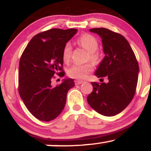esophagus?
I'll list each match as a JSON object with an SVG mask.
<instances>
[{"mask_svg": "<svg viewBox=\"0 0 151 151\" xmlns=\"http://www.w3.org/2000/svg\"><path fill=\"white\" fill-rule=\"evenodd\" d=\"M74 82H75V84H76V85H78V84H82V83H84V81H82V80H76L75 81H74Z\"/></svg>", "mask_w": 151, "mask_h": 151, "instance_id": "obj_1", "label": "esophagus"}]
</instances>
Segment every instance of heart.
<instances>
[{"label": "heart", "mask_w": 151, "mask_h": 151, "mask_svg": "<svg viewBox=\"0 0 151 151\" xmlns=\"http://www.w3.org/2000/svg\"><path fill=\"white\" fill-rule=\"evenodd\" d=\"M77 43L89 52V59L93 62H98L99 60V53L97 52L99 42L94 36L90 34H84L77 39ZM72 48L70 43L64 46L62 52V60L65 63H68L72 58ZM93 71V65L91 63L84 65H74L68 69L67 74L74 79H84L90 72Z\"/></svg>", "instance_id": "b5f03b06"}]
</instances>
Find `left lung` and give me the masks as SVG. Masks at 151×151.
I'll return each instance as SVG.
<instances>
[{
	"label": "left lung",
	"mask_w": 151,
	"mask_h": 151,
	"mask_svg": "<svg viewBox=\"0 0 151 151\" xmlns=\"http://www.w3.org/2000/svg\"><path fill=\"white\" fill-rule=\"evenodd\" d=\"M89 31L101 37L105 54L95 75L106 77L109 82H91L93 91L87 96V101L99 114L113 116L124 110L132 101L138 83V63L123 35L104 27Z\"/></svg>",
	"instance_id": "1"
}]
</instances>
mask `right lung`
<instances>
[{
  "instance_id": "1",
  "label": "right lung",
  "mask_w": 151,
  "mask_h": 151,
  "mask_svg": "<svg viewBox=\"0 0 151 151\" xmlns=\"http://www.w3.org/2000/svg\"><path fill=\"white\" fill-rule=\"evenodd\" d=\"M77 29H50L31 39L19 63L18 91L24 104L40 121L56 119L65 108L68 91L74 86L72 79L52 86L54 76L63 77L62 52Z\"/></svg>"
}]
</instances>
